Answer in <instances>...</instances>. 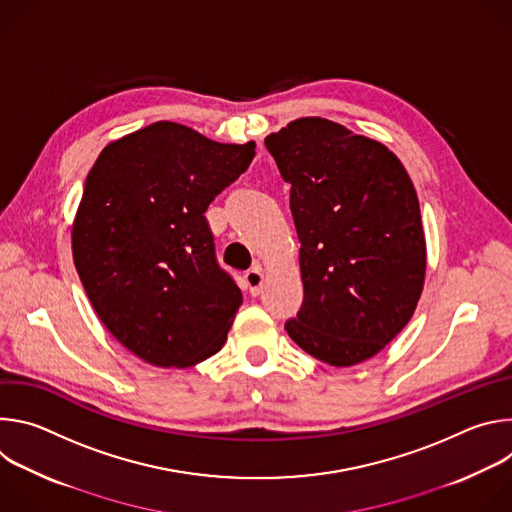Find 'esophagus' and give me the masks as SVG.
Listing matches in <instances>:
<instances>
[{
    "label": "esophagus",
    "mask_w": 512,
    "mask_h": 512,
    "mask_svg": "<svg viewBox=\"0 0 512 512\" xmlns=\"http://www.w3.org/2000/svg\"><path fill=\"white\" fill-rule=\"evenodd\" d=\"M245 285L249 287L251 296H259L261 285H263V271H261L259 265H255L249 271H245Z\"/></svg>",
    "instance_id": "esophagus-1"
}]
</instances>
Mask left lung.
I'll return each instance as SVG.
<instances>
[{"mask_svg":"<svg viewBox=\"0 0 512 512\" xmlns=\"http://www.w3.org/2000/svg\"><path fill=\"white\" fill-rule=\"evenodd\" d=\"M300 239L304 304L289 338L332 367L375 356L411 320L425 277L419 200L383 143L322 117L265 137Z\"/></svg>","mask_w":512,"mask_h":512,"instance_id":"obj_1","label":"left lung"}]
</instances>
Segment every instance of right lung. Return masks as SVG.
Listing matches in <instances>:
<instances>
[{
    "instance_id": "right-lung-1",
    "label": "right lung",
    "mask_w": 512,
    "mask_h": 512,
    "mask_svg": "<svg viewBox=\"0 0 512 512\" xmlns=\"http://www.w3.org/2000/svg\"><path fill=\"white\" fill-rule=\"evenodd\" d=\"M253 156V141L158 121L109 143L89 172L72 255L101 322L145 362L184 369L223 348L243 296L204 212Z\"/></svg>"
}]
</instances>
